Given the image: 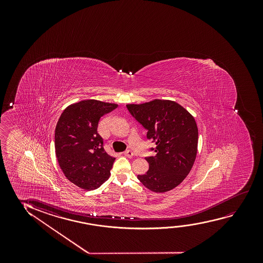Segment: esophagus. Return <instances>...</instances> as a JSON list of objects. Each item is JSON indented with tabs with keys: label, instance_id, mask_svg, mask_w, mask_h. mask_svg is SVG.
<instances>
[{
	"label": "esophagus",
	"instance_id": "1",
	"mask_svg": "<svg viewBox=\"0 0 263 263\" xmlns=\"http://www.w3.org/2000/svg\"><path fill=\"white\" fill-rule=\"evenodd\" d=\"M124 155L126 156V157H129V158H131V157H133L134 156V153L131 151V150H126V152H124Z\"/></svg>",
	"mask_w": 263,
	"mask_h": 263
}]
</instances>
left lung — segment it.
<instances>
[{"label":"left lung","mask_w":263,"mask_h":263,"mask_svg":"<svg viewBox=\"0 0 263 263\" xmlns=\"http://www.w3.org/2000/svg\"><path fill=\"white\" fill-rule=\"evenodd\" d=\"M126 108L147 130V139L156 144L151 148L156 155L145 157L147 173L137 175V179L156 193L176 187L191 172L197 156L198 130L194 117L168 100L127 104Z\"/></svg>","instance_id":"left-lung-1"}]
</instances>
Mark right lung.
I'll return each mask as SVG.
<instances>
[{
	"label": "right lung",
	"instance_id": "1",
	"mask_svg": "<svg viewBox=\"0 0 263 263\" xmlns=\"http://www.w3.org/2000/svg\"><path fill=\"white\" fill-rule=\"evenodd\" d=\"M118 104L97 100H84L69 105L58 119L54 131V149L67 180L85 191L100 187L110 175L115 158L103 147L98 134L102 116Z\"/></svg>",
	"mask_w": 263,
	"mask_h": 263
}]
</instances>
